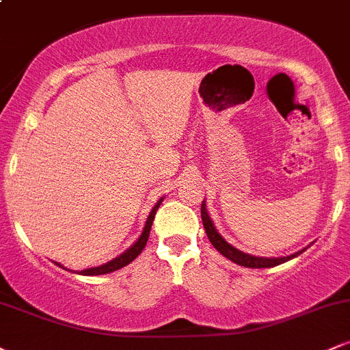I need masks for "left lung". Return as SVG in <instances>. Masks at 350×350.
<instances>
[{"mask_svg":"<svg viewBox=\"0 0 350 350\" xmlns=\"http://www.w3.org/2000/svg\"><path fill=\"white\" fill-rule=\"evenodd\" d=\"M200 215H202V224H204V228H206V234L208 237V240H211V243L215 247V250L222 253L224 256H227V258L232 260L234 263L240 265V267L271 268V267H276V265H280V263L288 262V260L295 258V256H298L299 253L304 252V250H301V252L295 253V255H291V256H283V258H262V256L248 255V253L237 250V248L232 247V245H228L226 240H224L222 237L219 235V232L215 230L214 224H212L211 217H208V214H207L206 204H204V202H202V206H200Z\"/></svg>","mask_w":350,"mask_h":350,"instance_id":"left-lung-1","label":"left lung"}]
</instances>
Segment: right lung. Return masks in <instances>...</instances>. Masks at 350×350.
<instances>
[{
  "instance_id": "obj_1",
  "label": "right lung",
  "mask_w": 350,
  "mask_h": 350,
  "mask_svg": "<svg viewBox=\"0 0 350 350\" xmlns=\"http://www.w3.org/2000/svg\"><path fill=\"white\" fill-rule=\"evenodd\" d=\"M163 199L158 200V204H156L154 207H152V211L150 212V215H148V220H146V226L143 228V234L139 235L138 242H136L133 247L128 248L126 252L122 253L120 256H116L115 260H111V262H108L105 265H102V267H97V268H88V270H83L80 271V275H87V276H94V275H105V273H111V271H116L120 270V268L126 267L128 263H131L136 256L139 255V253L143 252V248L146 247V242H148V237H150V230H151V226H152V220H154V215H156V211H158L159 206H161ZM59 265V263H55ZM60 267V265H59Z\"/></svg>"
}]
</instances>
